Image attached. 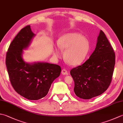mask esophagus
I'll list each match as a JSON object with an SVG mask.
<instances>
[{"label": "esophagus", "mask_w": 123, "mask_h": 123, "mask_svg": "<svg viewBox=\"0 0 123 123\" xmlns=\"http://www.w3.org/2000/svg\"><path fill=\"white\" fill-rule=\"evenodd\" d=\"M61 73L62 74H63V75H67V74H68V71H67L66 69H63L62 70Z\"/></svg>", "instance_id": "obj_1"}]
</instances>
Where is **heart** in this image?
I'll use <instances>...</instances> for the list:
<instances>
[{
    "instance_id": "1",
    "label": "heart",
    "mask_w": 123,
    "mask_h": 123,
    "mask_svg": "<svg viewBox=\"0 0 123 123\" xmlns=\"http://www.w3.org/2000/svg\"><path fill=\"white\" fill-rule=\"evenodd\" d=\"M57 45L62 51H65L64 59L70 66H78L83 63L87 57L90 49L88 40L80 33L70 32L62 35L57 40ZM54 56L56 58L61 57L58 49H55Z\"/></svg>"
}]
</instances>
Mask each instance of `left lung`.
I'll return each mask as SVG.
<instances>
[{"label": "left lung", "mask_w": 123, "mask_h": 123, "mask_svg": "<svg viewBox=\"0 0 123 123\" xmlns=\"http://www.w3.org/2000/svg\"><path fill=\"white\" fill-rule=\"evenodd\" d=\"M115 64L114 50L100 30L94 51L85 63L70 71L75 94L86 100L102 94L111 83Z\"/></svg>", "instance_id": "8db88e82"}]
</instances>
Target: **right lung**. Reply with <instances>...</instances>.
<instances>
[{"mask_svg": "<svg viewBox=\"0 0 123 123\" xmlns=\"http://www.w3.org/2000/svg\"><path fill=\"white\" fill-rule=\"evenodd\" d=\"M35 34L30 25L22 29L11 43L6 54V65L9 80L18 94L30 100L45 97L51 84L61 73V67L47 62L27 63L22 57Z\"/></svg>", "mask_w": 123, "mask_h": 123, "instance_id": "right-lung-1", "label": "right lung"}]
</instances>
